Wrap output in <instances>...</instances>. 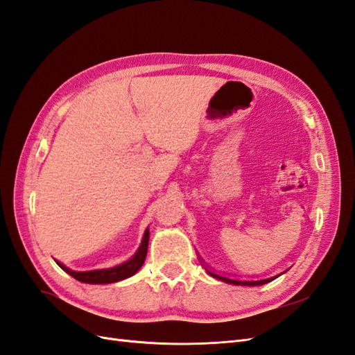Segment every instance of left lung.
<instances>
[{"label":"left lung","mask_w":355,"mask_h":355,"mask_svg":"<svg viewBox=\"0 0 355 355\" xmlns=\"http://www.w3.org/2000/svg\"><path fill=\"white\" fill-rule=\"evenodd\" d=\"M207 272L210 276L219 279L222 282H226V284H232V285H244V286H259V285H264V284H268V282H271L272 279H276L277 276L275 277H268V279H257V280H252V279H239V277H231V276H225V275H219V272H216L210 268H205Z\"/></svg>","instance_id":"8db88e82"}]
</instances>
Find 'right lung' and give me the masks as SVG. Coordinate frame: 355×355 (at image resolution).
<instances>
[{
	"mask_svg": "<svg viewBox=\"0 0 355 355\" xmlns=\"http://www.w3.org/2000/svg\"><path fill=\"white\" fill-rule=\"evenodd\" d=\"M148 240H150V231L145 230L144 239L138 252L135 253L133 258L129 259L127 262H123V264L112 267V268H102V270H91V271H73L67 268L66 266H62L60 261H57V264L64 270L67 275L71 277H75L79 282H84V284H112V282H118L133 276L136 271H138L144 261L145 257H147V249H148Z\"/></svg>",
	"mask_w": 355,
	"mask_h": 355,
	"instance_id": "add662e5",
	"label": "right lung"
}]
</instances>
